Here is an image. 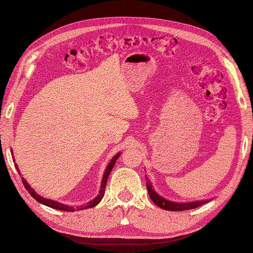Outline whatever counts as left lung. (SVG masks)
I'll list each match as a JSON object with an SVG mask.
<instances>
[{
    "mask_svg": "<svg viewBox=\"0 0 253 253\" xmlns=\"http://www.w3.org/2000/svg\"><path fill=\"white\" fill-rule=\"evenodd\" d=\"M147 180V189L148 193H149V196L151 201L155 203L157 206L161 207V209L166 210V211H186V210H193L196 209V207L202 206L206 204L207 202H210L209 200L205 201H196V202H189V203H177V202H171L168 201L166 199L161 197L158 193L152 189V185L150 181L148 180V177L146 176Z\"/></svg>",
    "mask_w": 253,
    "mask_h": 253,
    "instance_id": "1",
    "label": "left lung"
}]
</instances>
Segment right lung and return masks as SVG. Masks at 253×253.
Here are the masks:
<instances>
[{"label":"right lung","mask_w":253,"mask_h":253,"mask_svg":"<svg viewBox=\"0 0 253 253\" xmlns=\"http://www.w3.org/2000/svg\"><path fill=\"white\" fill-rule=\"evenodd\" d=\"M122 155L121 152H118L116 156H114L113 159L110 161V163H108L106 169H105V172H104V175H103V179H102V184H101V190L100 192H98V195L95 197V199H93L92 201H90L88 203H85L84 205H79V206H68V205H64V204H61V203L59 202H56V201H52V200H48V199H43L42 196H41L39 194H37L36 192H35L31 185L28 184L27 181L24 179V177H22V181H23V184L25 186V189H26L28 191L29 194H31L35 200H36L37 202L41 203V204H43L46 205L48 207H51V209H54V210H58V211H82V210H86V209H92V207L96 206L98 203L101 202V200L103 199L104 196V193H105V187H106V182H107V179H108V175H110V173L112 171V169L114 168V166H115V162L116 160L120 158V156ZM13 161L15 162V160L13 159ZM15 168H16V170L18 172V174L21 175V172H19L18 168L16 166V163H15Z\"/></svg>","instance_id":"right-lung-1"}]
</instances>
